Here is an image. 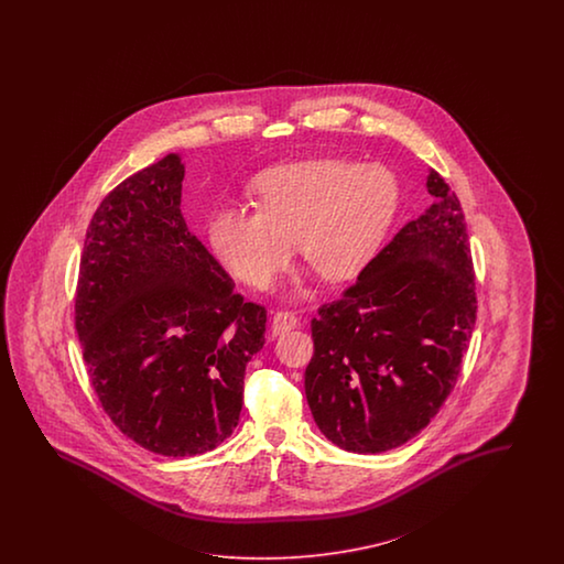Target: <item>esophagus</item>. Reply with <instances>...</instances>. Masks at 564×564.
<instances>
[{
	"mask_svg": "<svg viewBox=\"0 0 564 564\" xmlns=\"http://www.w3.org/2000/svg\"><path fill=\"white\" fill-rule=\"evenodd\" d=\"M297 326H300V318L293 312H276L273 316L271 333H273V337H281Z\"/></svg>",
	"mask_w": 564,
	"mask_h": 564,
	"instance_id": "esophagus-1",
	"label": "esophagus"
}]
</instances>
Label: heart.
Returning a JSON list of instances; mask_svg holds the SVG:
<instances>
[{"instance_id": "1", "label": "heart", "mask_w": 564, "mask_h": 564, "mask_svg": "<svg viewBox=\"0 0 564 564\" xmlns=\"http://www.w3.org/2000/svg\"><path fill=\"white\" fill-rule=\"evenodd\" d=\"M258 208L219 206L208 239L225 267L254 290L271 285L293 252L325 281H347L372 260L399 208L391 171L343 159H307L262 171Z\"/></svg>"}]
</instances>
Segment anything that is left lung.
<instances>
[{
	"mask_svg": "<svg viewBox=\"0 0 564 564\" xmlns=\"http://www.w3.org/2000/svg\"><path fill=\"white\" fill-rule=\"evenodd\" d=\"M426 188L436 203L312 318L307 405L326 438L349 453H384L420 434L453 391L474 333L462 205L434 170Z\"/></svg>",
	"mask_w": 564,
	"mask_h": 564,
	"instance_id": "obj_1",
	"label": "left lung"
}]
</instances>
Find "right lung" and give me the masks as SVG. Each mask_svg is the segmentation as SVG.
<instances>
[{
    "label": "right lung",
    "instance_id": "obj_1",
    "mask_svg": "<svg viewBox=\"0 0 564 564\" xmlns=\"http://www.w3.org/2000/svg\"><path fill=\"white\" fill-rule=\"evenodd\" d=\"M177 153L123 180L86 231L76 330L102 410L165 457L213 451L238 426L267 310L243 302L182 215Z\"/></svg>",
    "mask_w": 564,
    "mask_h": 564
}]
</instances>
